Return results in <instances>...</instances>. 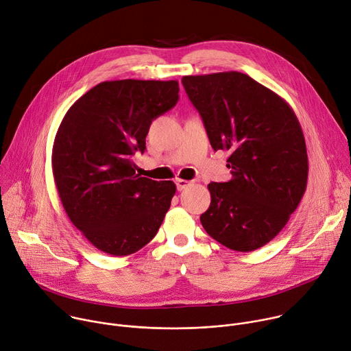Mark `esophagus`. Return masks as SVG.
<instances>
[{"label":"esophagus","mask_w":351,"mask_h":351,"mask_svg":"<svg viewBox=\"0 0 351 351\" xmlns=\"http://www.w3.org/2000/svg\"><path fill=\"white\" fill-rule=\"evenodd\" d=\"M175 183H176V187H178V190H179V191H180V190H184L187 186H190V184H191V182L184 180V179H176V180H175Z\"/></svg>","instance_id":"esophagus-1"}]
</instances>
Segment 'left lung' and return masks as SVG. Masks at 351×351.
Here are the masks:
<instances>
[{
	"instance_id": "8db88e82",
	"label": "left lung",
	"mask_w": 351,
	"mask_h": 351,
	"mask_svg": "<svg viewBox=\"0 0 351 351\" xmlns=\"http://www.w3.org/2000/svg\"><path fill=\"white\" fill-rule=\"evenodd\" d=\"M215 152L228 149L232 179L211 182L206 232L247 253L287 223L307 187L308 157L300 122L285 99L240 72L183 76Z\"/></svg>"
}]
</instances>
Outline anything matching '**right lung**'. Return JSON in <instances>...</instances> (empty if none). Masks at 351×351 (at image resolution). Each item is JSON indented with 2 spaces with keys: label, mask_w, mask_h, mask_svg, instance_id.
<instances>
[{
  "label": "right lung",
  "mask_w": 351,
  "mask_h": 351,
  "mask_svg": "<svg viewBox=\"0 0 351 351\" xmlns=\"http://www.w3.org/2000/svg\"><path fill=\"white\" fill-rule=\"evenodd\" d=\"M178 80L103 82L65 114L53 147V173L72 223L98 250L133 254L157 234L176 191L172 180L140 178L149 125L173 108Z\"/></svg>",
  "instance_id": "add662e5"
}]
</instances>
